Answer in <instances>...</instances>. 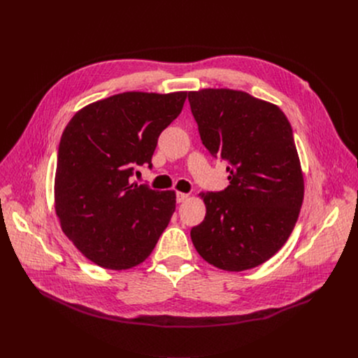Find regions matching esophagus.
Instances as JSON below:
<instances>
[{
    "mask_svg": "<svg viewBox=\"0 0 358 358\" xmlns=\"http://www.w3.org/2000/svg\"><path fill=\"white\" fill-rule=\"evenodd\" d=\"M188 194L185 192H177V202H184L185 199H188Z\"/></svg>",
    "mask_w": 358,
    "mask_h": 358,
    "instance_id": "1",
    "label": "esophagus"
}]
</instances>
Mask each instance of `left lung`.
Segmentation results:
<instances>
[{
  "mask_svg": "<svg viewBox=\"0 0 358 358\" xmlns=\"http://www.w3.org/2000/svg\"><path fill=\"white\" fill-rule=\"evenodd\" d=\"M188 101L202 144L229 163V185L199 194L207 214L192 243L220 269L257 268L286 243L303 202L292 126L276 105L242 90L201 89Z\"/></svg>",
  "mask_w": 358,
  "mask_h": 358,
  "instance_id": "1",
  "label": "left lung"
}]
</instances>
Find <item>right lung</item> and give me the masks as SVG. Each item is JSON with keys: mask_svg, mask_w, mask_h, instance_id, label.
<instances>
[{"mask_svg": "<svg viewBox=\"0 0 358 358\" xmlns=\"http://www.w3.org/2000/svg\"><path fill=\"white\" fill-rule=\"evenodd\" d=\"M187 92H124L93 101L65 127L55 174L64 234L93 264L124 271L144 262L176 211V192L131 182Z\"/></svg>", "mask_w": 358, "mask_h": 358, "instance_id": "1", "label": "right lung"}]
</instances>
